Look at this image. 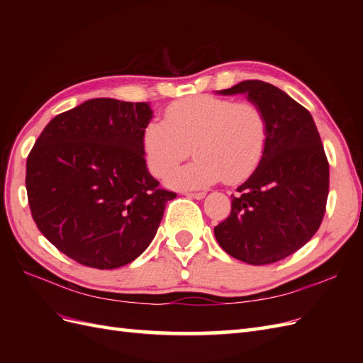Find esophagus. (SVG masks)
Returning <instances> with one entry per match:
<instances>
[{
	"mask_svg": "<svg viewBox=\"0 0 363 363\" xmlns=\"http://www.w3.org/2000/svg\"><path fill=\"white\" fill-rule=\"evenodd\" d=\"M186 195H188L189 199H195V200H201V199H204V196H206L204 192H188Z\"/></svg>",
	"mask_w": 363,
	"mask_h": 363,
	"instance_id": "esophagus-1",
	"label": "esophagus"
}]
</instances>
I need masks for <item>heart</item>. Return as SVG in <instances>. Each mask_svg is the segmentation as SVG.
Masks as SVG:
<instances>
[{
  "mask_svg": "<svg viewBox=\"0 0 363 363\" xmlns=\"http://www.w3.org/2000/svg\"><path fill=\"white\" fill-rule=\"evenodd\" d=\"M267 142L268 119L257 104L213 95L169 104L164 123L152 121L142 136L148 169L159 179L168 177L194 152L196 159L168 180L184 189L248 179L259 167Z\"/></svg>",
  "mask_w": 363,
  "mask_h": 363,
  "instance_id": "obj_1",
  "label": "heart"
}]
</instances>
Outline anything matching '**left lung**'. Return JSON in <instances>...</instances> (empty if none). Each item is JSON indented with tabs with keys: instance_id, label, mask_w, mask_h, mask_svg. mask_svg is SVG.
Instances as JSON below:
<instances>
[{
	"instance_id": "8db88e82",
	"label": "left lung",
	"mask_w": 363,
	"mask_h": 363,
	"mask_svg": "<svg viewBox=\"0 0 363 363\" xmlns=\"http://www.w3.org/2000/svg\"><path fill=\"white\" fill-rule=\"evenodd\" d=\"M223 95L247 94L268 119L259 167L236 189L232 212L215 227L230 256L268 265L291 256L320 228L328 195V160L313 118L279 87L245 80Z\"/></svg>"
}]
</instances>
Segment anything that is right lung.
<instances>
[{"instance_id": "1", "label": "right lung", "mask_w": 363, "mask_h": 363, "mask_svg": "<svg viewBox=\"0 0 363 363\" xmlns=\"http://www.w3.org/2000/svg\"><path fill=\"white\" fill-rule=\"evenodd\" d=\"M148 103L94 98L52 118L27 157L26 188L40 233L84 267L113 269L151 244L164 204L142 144Z\"/></svg>"}]
</instances>
